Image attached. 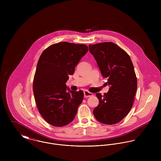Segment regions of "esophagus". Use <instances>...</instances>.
Listing matches in <instances>:
<instances>
[{
	"label": "esophagus",
	"instance_id": "esophagus-1",
	"mask_svg": "<svg viewBox=\"0 0 161 161\" xmlns=\"http://www.w3.org/2000/svg\"><path fill=\"white\" fill-rule=\"evenodd\" d=\"M84 97H86V98L89 97H92V96L93 95L92 93L89 92L88 91H85L84 92Z\"/></svg>",
	"mask_w": 161,
	"mask_h": 161
}]
</instances>
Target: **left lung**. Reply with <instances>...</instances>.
<instances>
[{
	"label": "left lung",
	"mask_w": 161,
	"mask_h": 161,
	"mask_svg": "<svg viewBox=\"0 0 161 161\" xmlns=\"http://www.w3.org/2000/svg\"><path fill=\"white\" fill-rule=\"evenodd\" d=\"M89 51L107 84L109 91L96 94L98 105L93 110L95 118L103 124L114 125L121 121L131 110L137 90V78L128 53L112 42L89 46Z\"/></svg>",
	"instance_id": "8db88e82"
}]
</instances>
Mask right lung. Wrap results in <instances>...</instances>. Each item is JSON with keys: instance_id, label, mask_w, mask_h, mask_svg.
Masks as SVG:
<instances>
[{"instance_id": "add662e5", "label": "right lung", "mask_w": 161, "mask_h": 161, "mask_svg": "<svg viewBox=\"0 0 161 161\" xmlns=\"http://www.w3.org/2000/svg\"><path fill=\"white\" fill-rule=\"evenodd\" d=\"M88 50L86 45L64 42L47 47L41 54L33 90L38 112L47 123L61 127L74 119L84 92L70 91L66 82Z\"/></svg>"}]
</instances>
